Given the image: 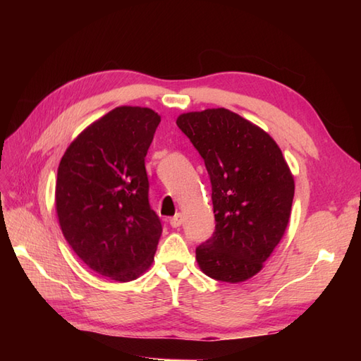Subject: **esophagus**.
<instances>
[{
    "mask_svg": "<svg viewBox=\"0 0 361 361\" xmlns=\"http://www.w3.org/2000/svg\"><path fill=\"white\" fill-rule=\"evenodd\" d=\"M182 223H183V216H182V214H180V212H178L176 215L170 218V224H171V227H179Z\"/></svg>",
    "mask_w": 361,
    "mask_h": 361,
    "instance_id": "esophagus-1",
    "label": "esophagus"
}]
</instances>
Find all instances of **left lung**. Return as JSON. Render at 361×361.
Listing matches in <instances>:
<instances>
[{
  "label": "left lung",
  "mask_w": 361,
  "mask_h": 361,
  "mask_svg": "<svg viewBox=\"0 0 361 361\" xmlns=\"http://www.w3.org/2000/svg\"><path fill=\"white\" fill-rule=\"evenodd\" d=\"M176 125L204 159L215 232L195 248L211 279L241 283L264 268L289 224L293 174L272 137L226 108L183 113Z\"/></svg>",
  "instance_id": "obj_1"
}]
</instances>
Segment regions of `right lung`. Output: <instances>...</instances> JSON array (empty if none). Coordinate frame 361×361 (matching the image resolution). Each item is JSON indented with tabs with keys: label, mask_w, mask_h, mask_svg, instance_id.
<instances>
[{
	"label": "right lung",
	"mask_w": 361,
	"mask_h": 361,
	"mask_svg": "<svg viewBox=\"0 0 361 361\" xmlns=\"http://www.w3.org/2000/svg\"><path fill=\"white\" fill-rule=\"evenodd\" d=\"M159 122L150 108L117 106L72 141L59 166L61 232L87 267L116 281L149 269L162 233L145 167Z\"/></svg>",
	"instance_id": "add662e5"
}]
</instances>
